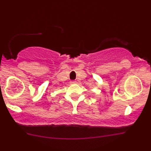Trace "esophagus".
<instances>
[{
    "instance_id": "1",
    "label": "esophagus",
    "mask_w": 151,
    "mask_h": 151,
    "mask_svg": "<svg viewBox=\"0 0 151 151\" xmlns=\"http://www.w3.org/2000/svg\"><path fill=\"white\" fill-rule=\"evenodd\" d=\"M75 81H71V83H75Z\"/></svg>"
}]
</instances>
